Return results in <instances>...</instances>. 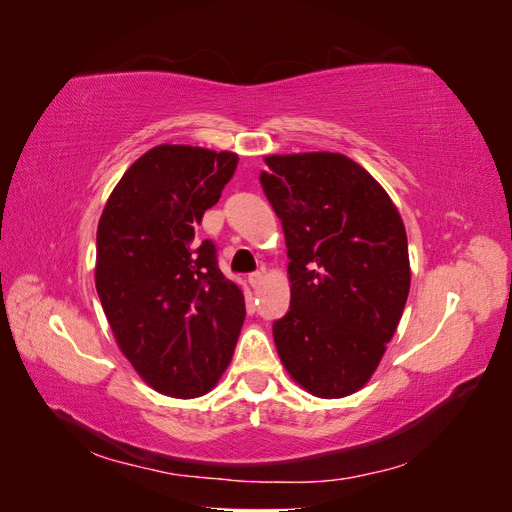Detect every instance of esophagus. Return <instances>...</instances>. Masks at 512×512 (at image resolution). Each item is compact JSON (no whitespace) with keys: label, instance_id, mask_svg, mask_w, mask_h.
Returning <instances> with one entry per match:
<instances>
[{"label":"esophagus","instance_id":"esophagus-1","mask_svg":"<svg viewBox=\"0 0 512 512\" xmlns=\"http://www.w3.org/2000/svg\"><path fill=\"white\" fill-rule=\"evenodd\" d=\"M262 280H265V275H262V271H254L247 275V282H250L252 288H258L262 284Z\"/></svg>","mask_w":512,"mask_h":512}]
</instances>
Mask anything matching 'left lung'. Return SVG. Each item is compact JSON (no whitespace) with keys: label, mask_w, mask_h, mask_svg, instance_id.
Returning a JSON list of instances; mask_svg holds the SVG:
<instances>
[{"label":"left lung","mask_w":512,"mask_h":512,"mask_svg":"<svg viewBox=\"0 0 512 512\" xmlns=\"http://www.w3.org/2000/svg\"><path fill=\"white\" fill-rule=\"evenodd\" d=\"M262 190L282 220L290 309L277 354L307 393L352 395L369 382L410 292L408 237L382 185L342 153L267 156Z\"/></svg>","instance_id":"obj_1"}]
</instances>
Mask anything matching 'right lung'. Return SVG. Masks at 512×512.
I'll use <instances>...</instances> for the list:
<instances>
[{"instance_id": "right-lung-1", "label": "right lung", "mask_w": 512, "mask_h": 512, "mask_svg": "<svg viewBox=\"0 0 512 512\" xmlns=\"http://www.w3.org/2000/svg\"><path fill=\"white\" fill-rule=\"evenodd\" d=\"M239 156L158 145L108 196L96 239V290L119 350L151 389L209 393L245 320L241 288L224 277L196 226L218 203Z\"/></svg>"}]
</instances>
